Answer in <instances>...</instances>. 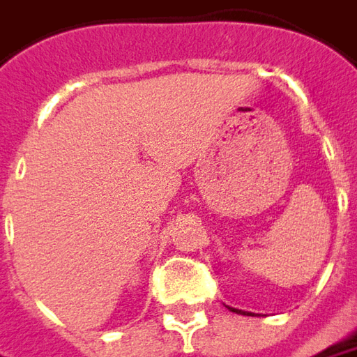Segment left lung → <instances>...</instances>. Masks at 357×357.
<instances>
[{
  "instance_id": "1",
  "label": "left lung",
  "mask_w": 357,
  "mask_h": 357,
  "mask_svg": "<svg viewBox=\"0 0 357 357\" xmlns=\"http://www.w3.org/2000/svg\"><path fill=\"white\" fill-rule=\"evenodd\" d=\"M229 310H231V312H238V314H250V312H243V310H238V308H229ZM250 317H251V314H250Z\"/></svg>"
}]
</instances>
